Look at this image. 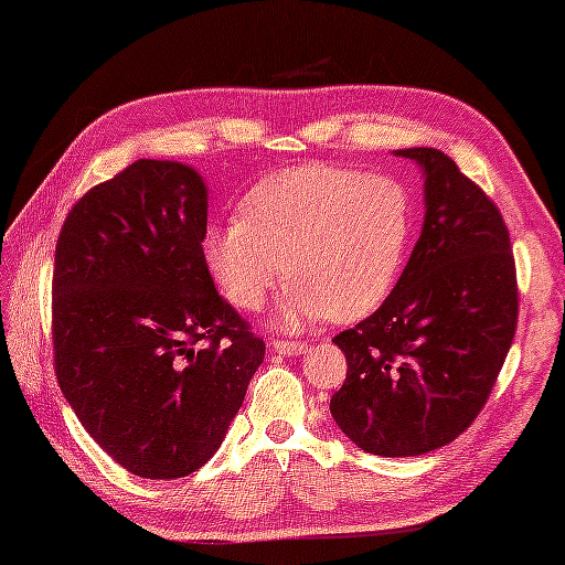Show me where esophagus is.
I'll list each match as a JSON object with an SVG mask.
<instances>
[{"label":"esophagus","instance_id":"obj_1","mask_svg":"<svg viewBox=\"0 0 565 565\" xmlns=\"http://www.w3.org/2000/svg\"><path fill=\"white\" fill-rule=\"evenodd\" d=\"M271 352L276 354H303L308 352V344L301 340H271Z\"/></svg>","mask_w":565,"mask_h":565}]
</instances>
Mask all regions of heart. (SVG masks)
I'll return each mask as SVG.
<instances>
[{
	"instance_id": "heart-1",
	"label": "heart",
	"mask_w": 565,
	"mask_h": 565,
	"mask_svg": "<svg viewBox=\"0 0 565 565\" xmlns=\"http://www.w3.org/2000/svg\"><path fill=\"white\" fill-rule=\"evenodd\" d=\"M413 225L411 194L395 177L310 162L252 186L239 218L203 235V257L237 308H259L286 276L281 326L347 322L386 301Z\"/></svg>"
}]
</instances>
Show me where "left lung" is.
Masks as SVG:
<instances>
[{
    "label": "left lung",
    "mask_w": 565,
    "mask_h": 565,
    "mask_svg": "<svg viewBox=\"0 0 565 565\" xmlns=\"http://www.w3.org/2000/svg\"><path fill=\"white\" fill-rule=\"evenodd\" d=\"M425 174V225L376 313L332 342L347 379L334 423L376 456L435 451L471 427L518 328L508 225L486 191L435 148H407Z\"/></svg>",
    "instance_id": "left-lung-1"
}]
</instances>
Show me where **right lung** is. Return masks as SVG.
I'll return each instance as SVG.
<instances>
[{
    "label": "right lung",
    "instance_id": "right-lung-1",
    "mask_svg": "<svg viewBox=\"0 0 565 565\" xmlns=\"http://www.w3.org/2000/svg\"><path fill=\"white\" fill-rule=\"evenodd\" d=\"M194 167L138 160L63 223L53 269L60 391L89 437L140 478H182L218 451L264 340L215 291Z\"/></svg>",
    "mask_w": 565,
    "mask_h": 565
}]
</instances>
